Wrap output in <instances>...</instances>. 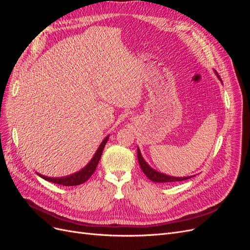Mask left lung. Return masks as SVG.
<instances>
[{"mask_svg":"<svg viewBox=\"0 0 250 250\" xmlns=\"http://www.w3.org/2000/svg\"><path fill=\"white\" fill-rule=\"evenodd\" d=\"M215 74L221 81V78L219 77V75L217 74L216 71H215ZM138 160H139V164L141 166V169L144 172V174H145V175L150 180H152L153 183H175V181H183V180H187L188 178L193 177V176H186V177L170 176V175H167V174H164V173H161V172L154 170L153 168L150 167L145 160H144V157L141 153V150L139 147H138Z\"/></svg>","mask_w":250,"mask_h":250,"instance_id":"left-lung-1","label":"left lung"}]
</instances>
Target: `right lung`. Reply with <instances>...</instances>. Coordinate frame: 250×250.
<instances>
[{
  "instance_id": "1",
  "label": "right lung",
  "mask_w": 250,
  "mask_h": 250,
  "mask_svg": "<svg viewBox=\"0 0 250 250\" xmlns=\"http://www.w3.org/2000/svg\"><path fill=\"white\" fill-rule=\"evenodd\" d=\"M108 139H109V135H107V137L102 141V143L100 144V146L98 147L96 153L94 154L92 160H90L85 167L82 168L81 170L75 172L73 174H70V175L62 176V177H48V176H44V175H42V174H40V173H37V175L41 176L44 180L50 181V183H54L57 185H62V186H66V187L78 186V185L85 183V181L90 176H92L93 173L95 172V170L97 168V165L100 161L104 147H105V145H106Z\"/></svg>"
}]
</instances>
